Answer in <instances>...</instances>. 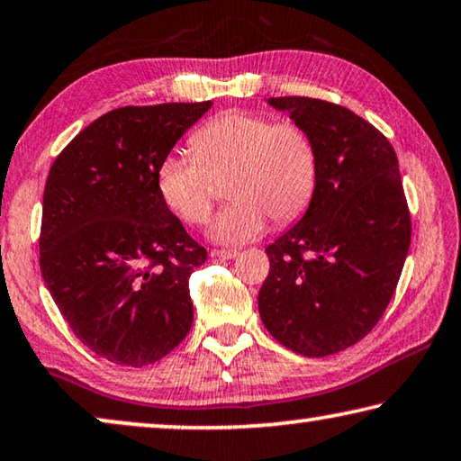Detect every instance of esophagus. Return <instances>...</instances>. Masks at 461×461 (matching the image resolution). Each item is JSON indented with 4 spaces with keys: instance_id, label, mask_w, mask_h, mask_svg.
Masks as SVG:
<instances>
[{
    "instance_id": "34e87169",
    "label": "esophagus",
    "mask_w": 461,
    "mask_h": 461,
    "mask_svg": "<svg viewBox=\"0 0 461 461\" xmlns=\"http://www.w3.org/2000/svg\"><path fill=\"white\" fill-rule=\"evenodd\" d=\"M212 258L232 259V258H237V249H214V251H212Z\"/></svg>"
}]
</instances>
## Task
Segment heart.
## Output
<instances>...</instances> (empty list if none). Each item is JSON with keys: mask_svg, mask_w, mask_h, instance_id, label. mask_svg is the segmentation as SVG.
I'll use <instances>...</instances> for the list:
<instances>
[{"mask_svg": "<svg viewBox=\"0 0 461 461\" xmlns=\"http://www.w3.org/2000/svg\"><path fill=\"white\" fill-rule=\"evenodd\" d=\"M190 152L160 160L157 183L162 200L183 222H210L218 181L230 203L212 224L218 243H245L274 222L286 224L309 206L317 187V150L296 123H276L247 111L222 113L191 136Z\"/></svg>", "mask_w": 461, "mask_h": 461, "instance_id": "b5f03b06", "label": "heart"}]
</instances>
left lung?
Returning a JSON list of instances; mask_svg holds the SVG:
<instances>
[{"mask_svg": "<svg viewBox=\"0 0 461 461\" xmlns=\"http://www.w3.org/2000/svg\"><path fill=\"white\" fill-rule=\"evenodd\" d=\"M267 103L309 133L320 171L309 210L266 247L259 315L286 348L330 357L369 334L398 286L412 237L398 157L377 127L339 104L309 96Z\"/></svg>", "mask_w": 461, "mask_h": 461, "instance_id": "1", "label": "left lung"}]
</instances>
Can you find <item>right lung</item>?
<instances>
[{
	"mask_svg": "<svg viewBox=\"0 0 461 461\" xmlns=\"http://www.w3.org/2000/svg\"><path fill=\"white\" fill-rule=\"evenodd\" d=\"M203 103L119 107L77 133L49 171L41 274L84 346L122 366L157 363L189 334V276L208 251L162 200L157 171Z\"/></svg>",
	"mask_w": 461,
	"mask_h": 461,
	"instance_id": "add662e5",
	"label": "right lung"
}]
</instances>
